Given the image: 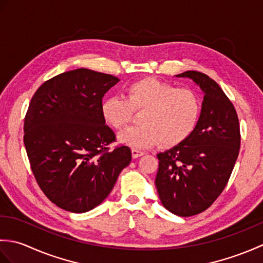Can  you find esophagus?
<instances>
[{
	"mask_svg": "<svg viewBox=\"0 0 263 263\" xmlns=\"http://www.w3.org/2000/svg\"><path fill=\"white\" fill-rule=\"evenodd\" d=\"M132 157L133 158H138V157H141V156L144 154L143 152H141V150H139V149H136V148H132Z\"/></svg>",
	"mask_w": 263,
	"mask_h": 263,
	"instance_id": "esophagus-1",
	"label": "esophagus"
}]
</instances>
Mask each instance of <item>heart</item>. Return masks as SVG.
<instances>
[{"mask_svg": "<svg viewBox=\"0 0 263 263\" xmlns=\"http://www.w3.org/2000/svg\"><path fill=\"white\" fill-rule=\"evenodd\" d=\"M102 116L116 131H124L133 110H143L141 125L120 136L121 143L148 148L161 141L165 147L180 144L197 125L201 103L198 93L187 88H175L155 78H144L125 89V97L113 96L102 103Z\"/></svg>", "mask_w": 263, "mask_h": 263, "instance_id": "b5f03b06", "label": "heart"}]
</instances>
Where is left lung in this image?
<instances>
[{
  "instance_id": "8db88e82",
  "label": "left lung",
  "mask_w": 263,
  "mask_h": 263,
  "mask_svg": "<svg viewBox=\"0 0 263 263\" xmlns=\"http://www.w3.org/2000/svg\"><path fill=\"white\" fill-rule=\"evenodd\" d=\"M203 92L193 132L177 146L159 153L155 184L172 214L190 217L208 209L219 197L236 163L241 135L236 110L219 85L204 73L186 71Z\"/></svg>"
}]
</instances>
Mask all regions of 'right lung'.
Masks as SVG:
<instances>
[{"instance_id": "obj_1", "label": "right lung", "mask_w": 263, "mask_h": 263, "mask_svg": "<svg viewBox=\"0 0 263 263\" xmlns=\"http://www.w3.org/2000/svg\"><path fill=\"white\" fill-rule=\"evenodd\" d=\"M119 81L77 69L44 82L31 98L24 126L31 171L44 194L66 211L81 214L102 203L130 164L128 147L108 150L115 135L100 109Z\"/></svg>"}]
</instances>
